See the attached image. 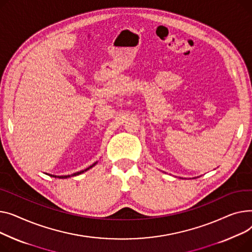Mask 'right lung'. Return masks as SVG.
I'll list each match as a JSON object with an SVG mask.
<instances>
[{"mask_svg": "<svg viewBox=\"0 0 252 252\" xmlns=\"http://www.w3.org/2000/svg\"><path fill=\"white\" fill-rule=\"evenodd\" d=\"M96 164V162H94V164H93L92 166H90L88 168H86V169H84V170H82V171H80V172H76V173H74V174H72V175H67V176H55V175H50V174H48V175H50L51 177H55V178H60V179H66V178H69V177H73V176H77V175H80V174H82V173H84V172H86L87 170H90V169H92L94 165Z\"/></svg>", "mask_w": 252, "mask_h": 252, "instance_id": "right-lung-1", "label": "right lung"}]
</instances>
